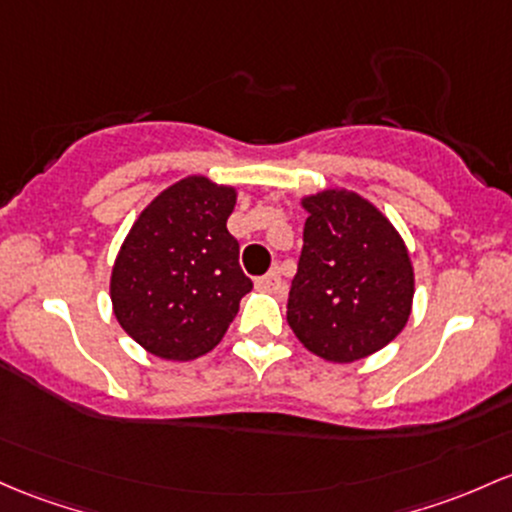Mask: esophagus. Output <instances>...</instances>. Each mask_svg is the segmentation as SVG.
Instances as JSON below:
<instances>
[{
  "label": "esophagus",
  "mask_w": 512,
  "mask_h": 512,
  "mask_svg": "<svg viewBox=\"0 0 512 512\" xmlns=\"http://www.w3.org/2000/svg\"><path fill=\"white\" fill-rule=\"evenodd\" d=\"M255 284H257V289H260V291H272V294H279V291L284 289V279L279 277L277 269H274V272H267L265 277L257 279Z\"/></svg>",
  "instance_id": "1"
}]
</instances>
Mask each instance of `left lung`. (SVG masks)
Wrapping results in <instances>:
<instances>
[{
    "instance_id": "obj_1",
    "label": "left lung",
    "mask_w": 512,
    "mask_h": 512,
    "mask_svg": "<svg viewBox=\"0 0 512 512\" xmlns=\"http://www.w3.org/2000/svg\"><path fill=\"white\" fill-rule=\"evenodd\" d=\"M299 272L286 320L301 345L328 362H357L411 318L415 279L408 247L372 201L347 189L303 196Z\"/></svg>"
}]
</instances>
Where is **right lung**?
<instances>
[{"label": "right lung", "instance_id": "add662e5", "mask_svg": "<svg viewBox=\"0 0 512 512\" xmlns=\"http://www.w3.org/2000/svg\"><path fill=\"white\" fill-rule=\"evenodd\" d=\"M235 199L233 187L192 174L157 194L128 230L111 269V303L150 355L189 362L211 352L252 289L226 228Z\"/></svg>", "mask_w": 512, "mask_h": 512}]
</instances>
